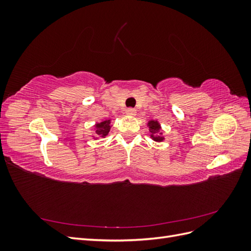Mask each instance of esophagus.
<instances>
[{"instance_id":"34e87169","label":"esophagus","mask_w":251,"mask_h":251,"mask_svg":"<svg viewBox=\"0 0 251 251\" xmlns=\"http://www.w3.org/2000/svg\"><path fill=\"white\" fill-rule=\"evenodd\" d=\"M126 115H128V116H135L136 115V110L135 109H127L126 111Z\"/></svg>"}]
</instances>
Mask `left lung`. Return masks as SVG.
I'll return each mask as SVG.
<instances>
[{
    "mask_svg": "<svg viewBox=\"0 0 251 251\" xmlns=\"http://www.w3.org/2000/svg\"><path fill=\"white\" fill-rule=\"evenodd\" d=\"M147 126H149V130H150V137L154 141L162 142L165 140V138L161 135L162 133H160L161 125L158 120L151 119L147 123Z\"/></svg>",
    "mask_w": 251,
    "mask_h": 251,
    "instance_id": "left-lung-1",
    "label": "left lung"
}]
</instances>
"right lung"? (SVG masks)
<instances>
[{
  "mask_svg": "<svg viewBox=\"0 0 251 251\" xmlns=\"http://www.w3.org/2000/svg\"><path fill=\"white\" fill-rule=\"evenodd\" d=\"M112 125H111V119H104L100 123H96L94 125V133L95 135L92 136V138L97 140L100 138L107 137L109 135V132L111 130Z\"/></svg>",
  "mask_w": 251,
  "mask_h": 251,
  "instance_id": "add662e5",
  "label": "right lung"
}]
</instances>
